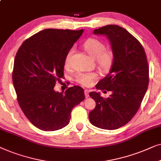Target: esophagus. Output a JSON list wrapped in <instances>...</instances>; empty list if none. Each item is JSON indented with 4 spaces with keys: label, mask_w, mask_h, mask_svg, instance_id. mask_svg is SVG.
<instances>
[{
    "label": "esophagus",
    "mask_w": 161,
    "mask_h": 161,
    "mask_svg": "<svg viewBox=\"0 0 161 161\" xmlns=\"http://www.w3.org/2000/svg\"><path fill=\"white\" fill-rule=\"evenodd\" d=\"M85 97L87 98L89 96V90H85Z\"/></svg>",
    "instance_id": "esophagus-1"
}]
</instances>
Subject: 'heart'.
<instances>
[{
	"label": "heart",
	"mask_w": 161,
	"mask_h": 161,
	"mask_svg": "<svg viewBox=\"0 0 161 161\" xmlns=\"http://www.w3.org/2000/svg\"><path fill=\"white\" fill-rule=\"evenodd\" d=\"M83 47L89 55L96 59V63L101 70L103 71H108L110 69L114 61V54L110 49H106V46L104 42L96 38H90L84 42ZM74 52V48H71L66 53L64 61L65 67L70 66V59ZM97 78L98 74L95 72L78 73L75 76V81L82 86L88 87Z\"/></svg>",
	"instance_id": "obj_1"
}]
</instances>
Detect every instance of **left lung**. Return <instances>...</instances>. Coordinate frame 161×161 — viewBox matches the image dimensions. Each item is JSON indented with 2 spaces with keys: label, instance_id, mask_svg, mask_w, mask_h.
I'll return each instance as SVG.
<instances>
[{
  "label": "left lung",
  "instance_id": "left-lung-1",
  "mask_svg": "<svg viewBox=\"0 0 161 161\" xmlns=\"http://www.w3.org/2000/svg\"><path fill=\"white\" fill-rule=\"evenodd\" d=\"M93 33L108 37L114 61L109 74L96 86L112 94L105 98L95 91L89 93L96 104L89 113V119L96 127L116 130L134 117L147 91L149 77L147 55L141 42L119 25H105Z\"/></svg>",
  "mask_w": 161,
  "mask_h": 161
}]
</instances>
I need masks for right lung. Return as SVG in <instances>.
Returning a JSON list of instances; mask_svg holds the SVG:
<instances>
[{
    "label": "right lung",
    "instance_id": "add662e5",
    "mask_svg": "<svg viewBox=\"0 0 161 161\" xmlns=\"http://www.w3.org/2000/svg\"><path fill=\"white\" fill-rule=\"evenodd\" d=\"M82 33L83 29L42 30L25 40L16 53L12 82L17 99L25 117L38 129L65 127L73 108L85 99L79 86L65 93L53 90L63 78L66 53Z\"/></svg>",
    "mask_w": 161,
    "mask_h": 161
}]
</instances>
